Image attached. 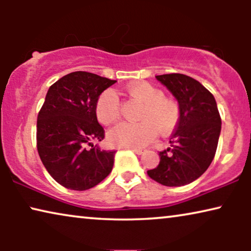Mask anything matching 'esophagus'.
<instances>
[{
	"label": "esophagus",
	"instance_id": "esophagus-1",
	"mask_svg": "<svg viewBox=\"0 0 251 251\" xmlns=\"http://www.w3.org/2000/svg\"><path fill=\"white\" fill-rule=\"evenodd\" d=\"M131 151H132V152H135L136 154H138V155H142L145 150H143V149H131Z\"/></svg>",
	"mask_w": 251,
	"mask_h": 251
}]
</instances>
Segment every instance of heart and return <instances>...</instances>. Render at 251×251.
I'll list each match as a JSON object with an SVG mask.
<instances>
[{
  "label": "heart",
  "instance_id": "heart-1",
  "mask_svg": "<svg viewBox=\"0 0 251 251\" xmlns=\"http://www.w3.org/2000/svg\"><path fill=\"white\" fill-rule=\"evenodd\" d=\"M130 97L143 102L138 123L122 122L108 131L112 145L138 149L149 144L155 132L167 135L176 128L180 118L179 105L164 97L163 92L147 82H137L126 87ZM96 115L102 125H111L121 116V102L112 89L105 90L96 101Z\"/></svg>",
  "mask_w": 251,
  "mask_h": 251
}]
</instances>
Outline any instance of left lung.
<instances>
[{"label": "left lung", "mask_w": 251, "mask_h": 251, "mask_svg": "<svg viewBox=\"0 0 251 251\" xmlns=\"http://www.w3.org/2000/svg\"><path fill=\"white\" fill-rule=\"evenodd\" d=\"M177 99L179 122L171 147L160 152V163L147 175L164 186H183L198 179L214 160L222 129L215 97L193 77L171 73L155 76Z\"/></svg>", "instance_id": "left-lung-1"}]
</instances>
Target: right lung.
Wrapping results in <instances>:
<instances>
[{"mask_svg":"<svg viewBox=\"0 0 251 251\" xmlns=\"http://www.w3.org/2000/svg\"><path fill=\"white\" fill-rule=\"evenodd\" d=\"M88 72H73L48 90L37 115V152L57 183L74 191L96 186L108 176L115 151H104L91 142H101L105 130L96 115V101L115 83Z\"/></svg>","mask_w":251,"mask_h":251,"instance_id":"1","label":"right lung"}]
</instances>
